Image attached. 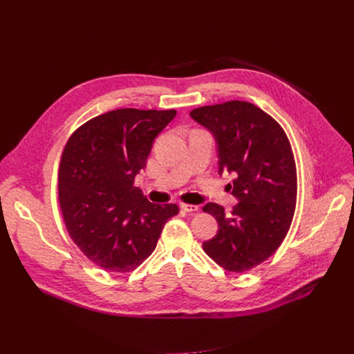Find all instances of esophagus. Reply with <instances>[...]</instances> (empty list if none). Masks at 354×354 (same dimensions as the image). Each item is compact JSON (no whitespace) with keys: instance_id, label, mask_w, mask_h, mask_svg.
Wrapping results in <instances>:
<instances>
[{"instance_id":"obj_1","label":"esophagus","mask_w":354,"mask_h":354,"mask_svg":"<svg viewBox=\"0 0 354 354\" xmlns=\"http://www.w3.org/2000/svg\"><path fill=\"white\" fill-rule=\"evenodd\" d=\"M182 210H185L186 213H193V212H198V206L196 205H187V203H182L180 205Z\"/></svg>"}]
</instances>
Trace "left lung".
Returning <instances> with one entry per match:
<instances>
[{"mask_svg":"<svg viewBox=\"0 0 354 354\" xmlns=\"http://www.w3.org/2000/svg\"><path fill=\"white\" fill-rule=\"evenodd\" d=\"M190 116L214 134L218 171L236 174L228 186L239 200L230 213L217 203L203 207L218 223L203 249L225 270L246 272L269 259L290 230L297 201L291 144L270 115L245 100L201 106Z\"/></svg>","mask_w":354,"mask_h":354,"instance_id":"obj_1","label":"left lung"}]
</instances>
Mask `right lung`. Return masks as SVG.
I'll list each match as a JSON object with an SVG mask.
<instances>
[{"instance_id": "add662e5", "label": "right lung", "mask_w": 354, "mask_h": 354, "mask_svg": "<svg viewBox=\"0 0 354 354\" xmlns=\"http://www.w3.org/2000/svg\"><path fill=\"white\" fill-rule=\"evenodd\" d=\"M176 111L116 109L80 126L59 167V203L66 228L96 266L127 273L153 254L174 203H149L136 175L145 168L154 138Z\"/></svg>"}]
</instances>
